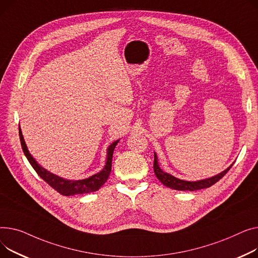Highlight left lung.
I'll list each match as a JSON object with an SVG mask.
<instances>
[{"instance_id": "obj_1", "label": "left lung", "mask_w": 258, "mask_h": 258, "mask_svg": "<svg viewBox=\"0 0 258 258\" xmlns=\"http://www.w3.org/2000/svg\"><path fill=\"white\" fill-rule=\"evenodd\" d=\"M232 164L229 166L228 169H226L224 172L220 173L219 175L215 176V177H211L208 179H204V180H200V181H184V180H180L178 178H175L174 176L168 174V173H164L158 165L157 162V156L154 153V164H153V169H154V173L156 175V177L158 178V180L160 182L168 186L170 188L173 189H177V190H198V189H202V188H207L210 187L211 185H214L215 183H217L218 181L223 178L226 173L228 172L231 169Z\"/></svg>"}]
</instances>
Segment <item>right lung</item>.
Instances as JSON below:
<instances>
[{
	"label": "right lung",
	"mask_w": 258,
	"mask_h": 258,
	"mask_svg": "<svg viewBox=\"0 0 258 258\" xmlns=\"http://www.w3.org/2000/svg\"><path fill=\"white\" fill-rule=\"evenodd\" d=\"M19 133H20L22 149L24 151V154L26 155L27 159L29 160L30 164L32 165V168L35 170L38 176L42 180H44L51 187L57 190L59 194H61L63 196H74V195H81V194H88V192L96 191L106 182V180L108 179L110 175L113 150L116 144L118 143V141H115L114 143H112L107 149V160H106V164L101 172L97 173L96 175L89 177L87 179L74 181V180H66L63 178H60L48 172L47 170H44L43 168H41V166L33 159V157L30 155L27 146L25 144L21 128H19Z\"/></svg>",
	"instance_id": "add662e5"
}]
</instances>
